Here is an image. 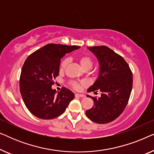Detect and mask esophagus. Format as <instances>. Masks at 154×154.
Segmentation results:
<instances>
[{
	"mask_svg": "<svg viewBox=\"0 0 154 154\" xmlns=\"http://www.w3.org/2000/svg\"><path fill=\"white\" fill-rule=\"evenodd\" d=\"M75 97H85V95L84 94H75Z\"/></svg>",
	"mask_w": 154,
	"mask_h": 154,
	"instance_id": "esophagus-1",
	"label": "esophagus"
}]
</instances>
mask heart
Wrapping results in <instances>:
<instances>
[{"label":"heart","mask_w":154,"mask_h":154,"mask_svg":"<svg viewBox=\"0 0 154 154\" xmlns=\"http://www.w3.org/2000/svg\"><path fill=\"white\" fill-rule=\"evenodd\" d=\"M78 60H79L80 64H81V66L83 67L85 70H89V69L92 68V65H93V62H92V60L90 57L89 56H88V55L80 56L78 58ZM69 63V58L64 59V60L62 61V63H61V64H60V70L61 71L64 70V69L66 68L67 66H68ZM71 85L73 88H75V89H76V90L79 89L80 88V84L79 83H77V82L72 81L71 83Z\"/></svg>","instance_id":"obj_1"}]
</instances>
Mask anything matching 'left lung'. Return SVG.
<instances>
[{"mask_svg": "<svg viewBox=\"0 0 154 154\" xmlns=\"http://www.w3.org/2000/svg\"><path fill=\"white\" fill-rule=\"evenodd\" d=\"M97 59L99 75L88 92L97 90L100 97H91L94 105L85 111L87 117L97 123L114 121L127 106L132 88V73L128 63L119 54L106 46L88 47Z\"/></svg>", "mask_w": 154, "mask_h": 154, "instance_id": "1", "label": "left lung"}]
</instances>
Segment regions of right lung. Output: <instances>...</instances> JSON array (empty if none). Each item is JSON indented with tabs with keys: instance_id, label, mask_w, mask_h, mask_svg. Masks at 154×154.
I'll use <instances>...</instances> for the list:
<instances>
[{
	"instance_id": "right-lung-1",
	"label": "right lung",
	"mask_w": 154,
	"mask_h": 154,
	"mask_svg": "<svg viewBox=\"0 0 154 154\" xmlns=\"http://www.w3.org/2000/svg\"><path fill=\"white\" fill-rule=\"evenodd\" d=\"M79 46L48 44L31 54L21 71L20 89L29 111L39 119L60 116L74 98L71 90L63 87L60 92L52 88L60 73L61 59Z\"/></svg>"
}]
</instances>
